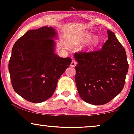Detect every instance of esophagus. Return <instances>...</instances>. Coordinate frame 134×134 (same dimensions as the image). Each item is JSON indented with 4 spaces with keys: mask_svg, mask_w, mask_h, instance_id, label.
I'll return each instance as SVG.
<instances>
[{
    "mask_svg": "<svg viewBox=\"0 0 134 134\" xmlns=\"http://www.w3.org/2000/svg\"><path fill=\"white\" fill-rule=\"evenodd\" d=\"M77 65V62L75 60H72V62H71V64H70V65L72 66V67H75Z\"/></svg>",
    "mask_w": 134,
    "mask_h": 134,
    "instance_id": "34e87169",
    "label": "esophagus"
}]
</instances>
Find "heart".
<instances>
[{
    "instance_id": "1",
    "label": "heart",
    "mask_w": 134,
    "mask_h": 134,
    "mask_svg": "<svg viewBox=\"0 0 134 134\" xmlns=\"http://www.w3.org/2000/svg\"><path fill=\"white\" fill-rule=\"evenodd\" d=\"M92 37V35H91V34H88V35H87V39H91V38ZM93 43L94 44H97L98 43V38H95L93 40Z\"/></svg>"
}]
</instances>
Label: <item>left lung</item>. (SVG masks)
<instances>
[{
	"label": "left lung",
	"instance_id": "1",
	"mask_svg": "<svg viewBox=\"0 0 134 134\" xmlns=\"http://www.w3.org/2000/svg\"><path fill=\"white\" fill-rule=\"evenodd\" d=\"M101 49L74 53L76 84L81 99L94 105L110 102L122 91L129 64L125 48L108 30Z\"/></svg>",
	"mask_w": 134,
	"mask_h": 134
}]
</instances>
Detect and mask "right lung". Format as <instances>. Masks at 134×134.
Returning a JSON list of instances; mask_svg holds the SVG:
<instances>
[{
  "mask_svg": "<svg viewBox=\"0 0 134 134\" xmlns=\"http://www.w3.org/2000/svg\"><path fill=\"white\" fill-rule=\"evenodd\" d=\"M57 33L52 27L30 30L15 43L9 62L14 90L30 102L47 100L54 93L58 80L71 64L70 57L54 52Z\"/></svg>",
  "mask_w": 134,
  "mask_h": 134,
  "instance_id": "right-lung-1",
  "label": "right lung"
}]
</instances>
